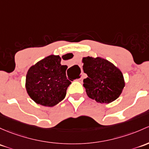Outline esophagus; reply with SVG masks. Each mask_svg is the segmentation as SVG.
<instances>
[{
    "mask_svg": "<svg viewBox=\"0 0 149 149\" xmlns=\"http://www.w3.org/2000/svg\"><path fill=\"white\" fill-rule=\"evenodd\" d=\"M78 81H82V76H81V77H80L79 79H78Z\"/></svg>",
    "mask_w": 149,
    "mask_h": 149,
    "instance_id": "1",
    "label": "esophagus"
}]
</instances>
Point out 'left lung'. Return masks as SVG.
I'll return each instance as SVG.
<instances>
[{"label": "left lung", "instance_id": "1", "mask_svg": "<svg viewBox=\"0 0 149 149\" xmlns=\"http://www.w3.org/2000/svg\"><path fill=\"white\" fill-rule=\"evenodd\" d=\"M82 62L83 69L88 76L84 80L88 96L101 103H109L117 99L125 86L119 68L101 57H84Z\"/></svg>", "mask_w": 149, "mask_h": 149}]
</instances>
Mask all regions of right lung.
Returning <instances> with one entry per match:
<instances>
[{
    "instance_id": "obj_1",
    "label": "right lung",
    "mask_w": 149,
    "mask_h": 149,
    "mask_svg": "<svg viewBox=\"0 0 149 149\" xmlns=\"http://www.w3.org/2000/svg\"><path fill=\"white\" fill-rule=\"evenodd\" d=\"M65 54L62 58L66 60ZM61 58L51 55L39 61L29 68L26 74L28 94L38 104L52 107L65 98L71 82L67 79L68 66L61 64Z\"/></svg>"
}]
</instances>
